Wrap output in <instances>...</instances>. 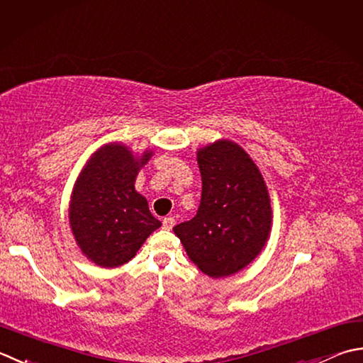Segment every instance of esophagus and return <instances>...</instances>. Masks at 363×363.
Segmentation results:
<instances>
[{
  "mask_svg": "<svg viewBox=\"0 0 363 363\" xmlns=\"http://www.w3.org/2000/svg\"><path fill=\"white\" fill-rule=\"evenodd\" d=\"M162 223H163V228H165V230H172L174 226V218L173 217H165L162 220Z\"/></svg>",
  "mask_w": 363,
  "mask_h": 363,
  "instance_id": "34e87169",
  "label": "esophagus"
}]
</instances>
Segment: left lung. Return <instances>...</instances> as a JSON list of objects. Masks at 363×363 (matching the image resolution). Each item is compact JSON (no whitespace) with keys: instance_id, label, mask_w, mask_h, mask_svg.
<instances>
[{"instance_id":"obj_1","label":"left lung","mask_w":363,"mask_h":363,"mask_svg":"<svg viewBox=\"0 0 363 363\" xmlns=\"http://www.w3.org/2000/svg\"><path fill=\"white\" fill-rule=\"evenodd\" d=\"M196 160L203 181L200 208L173 231L203 274L222 279L250 264L266 245L271 198L258 167L238 143L218 140L198 149Z\"/></svg>"}]
</instances>
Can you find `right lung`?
Returning a JSON list of instances; mask_svg holds the SVG:
<instances>
[{"label": "right lung", "mask_w": 363, "mask_h": 363, "mask_svg": "<svg viewBox=\"0 0 363 363\" xmlns=\"http://www.w3.org/2000/svg\"><path fill=\"white\" fill-rule=\"evenodd\" d=\"M151 157L152 151L135 157L127 146L110 143L91 155L78 176L69 222L77 245L97 266L125 264L162 225L133 186Z\"/></svg>", "instance_id": "right-lung-1"}]
</instances>
